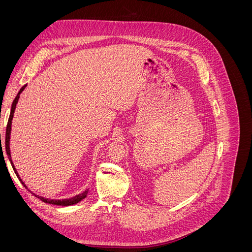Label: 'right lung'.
I'll return each mask as SVG.
<instances>
[{
	"label": "right lung",
	"instance_id": "1",
	"mask_svg": "<svg viewBox=\"0 0 252 252\" xmlns=\"http://www.w3.org/2000/svg\"><path fill=\"white\" fill-rule=\"evenodd\" d=\"M26 86H27V84L20 89L19 94H17L16 98H14V101H13V103H12V105H11L10 116H9V120H8V124H7V127H6V134H5V149H6V154H7V156H8V158H9L10 164H11L12 168H13V170H14V173L17 174L18 179L20 180V182L22 183V185L24 186L25 188H27V186L25 185V183L23 182L22 179L20 178V175H19V173H18V171H17V169H16V167H14V165H13V163H12V158H11V154H10V147H9V145H10V134H11V124H12L13 113H14V110H16L17 104H18V101H19V98H20V94H22V91L25 89ZM0 140H1V134H0ZM27 189H28V188H27ZM32 193H33V192H32ZM33 194H34V193H33ZM87 194H88V189H86L85 191H84L83 193L77 194V195L73 196V197H70V199H65V200H50V199H46V197H43V196H41V195H36V194H34V195L37 197V199H40L42 202L47 203V204L58 205V206H71V205L77 204V203L81 202L82 200L85 199V197L87 196Z\"/></svg>",
	"mask_w": 252,
	"mask_h": 252
}]
</instances>
